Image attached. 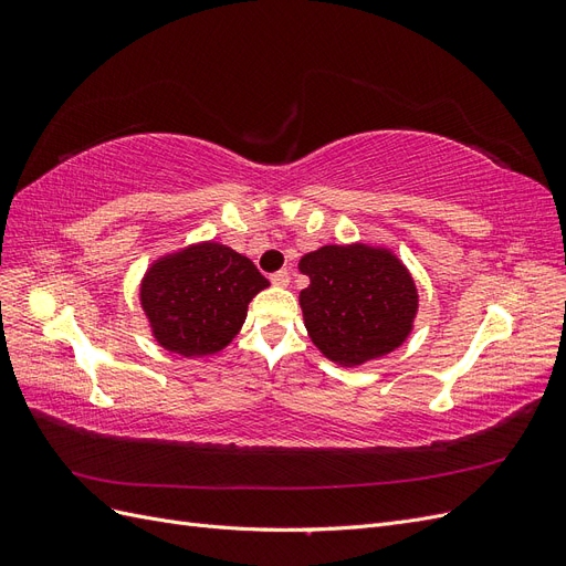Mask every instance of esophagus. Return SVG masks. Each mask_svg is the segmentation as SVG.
<instances>
[{
  "label": "esophagus",
  "mask_w": 566,
  "mask_h": 566,
  "mask_svg": "<svg viewBox=\"0 0 566 566\" xmlns=\"http://www.w3.org/2000/svg\"><path fill=\"white\" fill-rule=\"evenodd\" d=\"M271 283L285 287V285L290 283V273H287L285 269H281V271H276V273H271Z\"/></svg>",
  "instance_id": "34e87169"
}]
</instances>
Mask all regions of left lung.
Segmentation results:
<instances>
[{
	"label": "left lung",
	"instance_id": "1",
	"mask_svg": "<svg viewBox=\"0 0 566 566\" xmlns=\"http://www.w3.org/2000/svg\"><path fill=\"white\" fill-rule=\"evenodd\" d=\"M300 293L314 345L339 366H361L403 345L418 312L408 269L385 248L323 245L304 254Z\"/></svg>",
	"mask_w": 566,
	"mask_h": 566
}]
</instances>
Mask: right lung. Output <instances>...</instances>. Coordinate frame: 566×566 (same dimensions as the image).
Wrapping results in <instances>:
<instances>
[{
	"instance_id": "1",
	"label": "right lung",
	"mask_w": 566,
	"mask_h": 566,
	"mask_svg": "<svg viewBox=\"0 0 566 566\" xmlns=\"http://www.w3.org/2000/svg\"><path fill=\"white\" fill-rule=\"evenodd\" d=\"M266 285L248 256L210 241L160 256L142 281V306L160 347L196 358L229 345Z\"/></svg>"
}]
</instances>
